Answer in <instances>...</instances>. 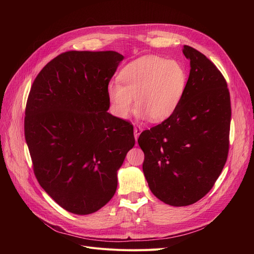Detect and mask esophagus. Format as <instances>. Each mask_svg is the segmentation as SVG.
<instances>
[{
    "mask_svg": "<svg viewBox=\"0 0 254 254\" xmlns=\"http://www.w3.org/2000/svg\"><path fill=\"white\" fill-rule=\"evenodd\" d=\"M141 132H142V128H141L140 126H136V127H134V129H133V133H134V139H135V141L137 140V137H139V135L141 134Z\"/></svg>",
    "mask_w": 254,
    "mask_h": 254,
    "instance_id": "obj_1",
    "label": "esophagus"
}]
</instances>
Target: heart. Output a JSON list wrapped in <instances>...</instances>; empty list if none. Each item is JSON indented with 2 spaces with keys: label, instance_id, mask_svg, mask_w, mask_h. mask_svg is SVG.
Masks as SVG:
<instances>
[{
  "label": "heart",
  "instance_id": "obj_1",
  "mask_svg": "<svg viewBox=\"0 0 254 254\" xmlns=\"http://www.w3.org/2000/svg\"><path fill=\"white\" fill-rule=\"evenodd\" d=\"M118 82L107 87L111 112L127 119L135 105L140 119L155 123L167 120L178 108L187 90L186 68L176 60L160 56H143L121 70Z\"/></svg>",
  "mask_w": 254,
  "mask_h": 254
}]
</instances>
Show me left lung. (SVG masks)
I'll use <instances>...</instances> for the list:
<instances>
[{
    "mask_svg": "<svg viewBox=\"0 0 254 254\" xmlns=\"http://www.w3.org/2000/svg\"><path fill=\"white\" fill-rule=\"evenodd\" d=\"M183 54L190 70L180 105L137 140L151 193L173 206L193 204L213 188L227 161L231 122L224 76L197 50L184 45Z\"/></svg>",
    "mask_w": 254,
    "mask_h": 254,
    "instance_id": "1",
    "label": "left lung"
}]
</instances>
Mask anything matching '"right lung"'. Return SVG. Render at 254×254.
Wrapping results in <instances>:
<instances>
[{
    "label": "right lung",
    "instance_id": "add662e5",
    "mask_svg": "<svg viewBox=\"0 0 254 254\" xmlns=\"http://www.w3.org/2000/svg\"><path fill=\"white\" fill-rule=\"evenodd\" d=\"M123 59L112 51L64 53L29 92L24 131L36 178L73 214H92L110 200L134 145L132 125L108 112L107 87Z\"/></svg>",
    "mask_w": 254,
    "mask_h": 254
}]
</instances>
